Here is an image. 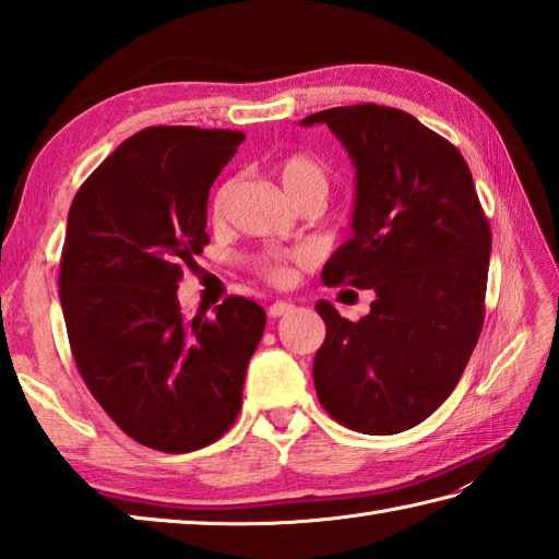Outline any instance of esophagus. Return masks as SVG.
Masks as SVG:
<instances>
[{
	"mask_svg": "<svg viewBox=\"0 0 559 559\" xmlns=\"http://www.w3.org/2000/svg\"><path fill=\"white\" fill-rule=\"evenodd\" d=\"M293 312V305L290 302H273V305H269V317L271 319H276V317H286V314H290Z\"/></svg>",
	"mask_w": 559,
	"mask_h": 559,
	"instance_id": "34e87169",
	"label": "esophagus"
}]
</instances>
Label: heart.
I'll return each instance as SVG.
<instances>
[{
	"label": "heart",
	"instance_id": "b5f03b06",
	"mask_svg": "<svg viewBox=\"0 0 559 559\" xmlns=\"http://www.w3.org/2000/svg\"><path fill=\"white\" fill-rule=\"evenodd\" d=\"M278 175H281L283 187H286V192L295 201L312 197V194L326 199V194H329L326 165L314 156H307V153H293V156L283 158L278 163ZM225 194H228V187H221L216 197H213V204H211L213 216H221ZM295 259L310 261V254L302 252ZM259 273L273 283H288L290 281V264L286 257H269L264 261H259Z\"/></svg>",
	"mask_w": 559,
	"mask_h": 559
}]
</instances>
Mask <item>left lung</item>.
<instances>
[{
	"label": "left lung",
	"instance_id": "obj_1",
	"mask_svg": "<svg viewBox=\"0 0 559 559\" xmlns=\"http://www.w3.org/2000/svg\"><path fill=\"white\" fill-rule=\"evenodd\" d=\"M300 124H326L358 170L353 235L322 281L377 295L360 322L317 302L326 324L312 365L319 403L355 432L411 430L454 391L478 343L490 223L459 148L413 115L362 103Z\"/></svg>",
	"mask_w": 559,
	"mask_h": 559
}]
</instances>
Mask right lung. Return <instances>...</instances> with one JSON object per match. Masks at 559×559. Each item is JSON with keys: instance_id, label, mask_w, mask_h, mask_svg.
<instances>
[{"instance_id": "right-lung-1", "label": "right lung", "mask_w": 559, "mask_h": 559, "mask_svg": "<svg viewBox=\"0 0 559 559\" xmlns=\"http://www.w3.org/2000/svg\"><path fill=\"white\" fill-rule=\"evenodd\" d=\"M242 141L230 129H141L69 209L59 302L71 355L120 430L168 454L216 442L235 423L266 326L240 295L194 319L177 300L182 271L209 245V189Z\"/></svg>"}]
</instances>
